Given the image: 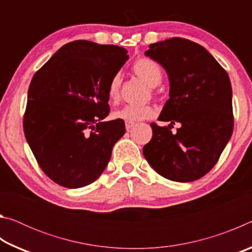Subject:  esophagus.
Masks as SVG:
<instances>
[{
  "label": "esophagus",
  "mask_w": 252,
  "mask_h": 252,
  "mask_svg": "<svg viewBox=\"0 0 252 252\" xmlns=\"http://www.w3.org/2000/svg\"><path fill=\"white\" fill-rule=\"evenodd\" d=\"M134 125H135V123H133V122H126V129L129 131L134 126Z\"/></svg>",
  "instance_id": "34e87169"
}]
</instances>
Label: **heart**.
<instances>
[{
	"instance_id": "b5f03b06",
	"label": "heart",
	"mask_w": 252,
	"mask_h": 252,
	"mask_svg": "<svg viewBox=\"0 0 252 252\" xmlns=\"http://www.w3.org/2000/svg\"><path fill=\"white\" fill-rule=\"evenodd\" d=\"M132 70L136 76L144 81L149 87L155 88L159 85L162 80V71L157 62L152 61L150 59H139L133 63ZM120 91H121V76L120 74H114L111 78L108 85V96L112 103H118L120 100ZM155 116V109L151 105H142V106H133L126 105L125 108L116 111L113 113L114 119L123 120L126 122H136L146 120Z\"/></svg>"
}]
</instances>
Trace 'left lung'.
I'll list each match as a JSON object with an SVG mask.
<instances>
[{
    "label": "left lung",
    "mask_w": 252,
    "mask_h": 252,
    "mask_svg": "<svg viewBox=\"0 0 252 252\" xmlns=\"http://www.w3.org/2000/svg\"><path fill=\"white\" fill-rule=\"evenodd\" d=\"M146 55L164 67L169 100L151 123L152 139L143 147L149 164L169 180L191 182L215 167L233 130L229 75L208 51L192 41L172 37L149 45ZM182 126L173 135L174 123Z\"/></svg>",
    "instance_id": "8db88e82"
}]
</instances>
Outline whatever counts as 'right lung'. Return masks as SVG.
Segmentation results:
<instances>
[{"label":"right lung","instance_id":"add662e5","mask_svg":"<svg viewBox=\"0 0 252 252\" xmlns=\"http://www.w3.org/2000/svg\"><path fill=\"white\" fill-rule=\"evenodd\" d=\"M126 53L121 46L73 41L34 74L24 134L40 168L58 185L76 189L94 182L126 133L125 121L104 119L109 82Z\"/></svg>","mask_w":252,"mask_h":252}]
</instances>
